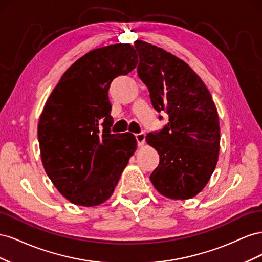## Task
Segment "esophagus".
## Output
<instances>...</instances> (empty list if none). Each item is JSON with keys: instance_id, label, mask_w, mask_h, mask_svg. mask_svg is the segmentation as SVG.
I'll return each mask as SVG.
<instances>
[{"instance_id": "1", "label": "esophagus", "mask_w": 262, "mask_h": 262, "mask_svg": "<svg viewBox=\"0 0 262 262\" xmlns=\"http://www.w3.org/2000/svg\"><path fill=\"white\" fill-rule=\"evenodd\" d=\"M136 139H137V142H138V145L142 146V145L144 144V142H145V133L144 132H140V133L136 134Z\"/></svg>"}]
</instances>
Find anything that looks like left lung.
<instances>
[{
	"label": "left lung",
	"mask_w": 262,
	"mask_h": 262,
	"mask_svg": "<svg viewBox=\"0 0 262 262\" xmlns=\"http://www.w3.org/2000/svg\"><path fill=\"white\" fill-rule=\"evenodd\" d=\"M134 47L140 58L138 75L147 86L154 109L169 117L162 130L145 138L160 154L149 179L165 196L190 199L208 184L217 163L216 107L207 86L185 61L142 40Z\"/></svg>",
	"instance_id": "left-lung-1"
}]
</instances>
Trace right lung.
Instances as JSON below:
<instances>
[{
	"instance_id": "obj_1",
	"label": "right lung",
	"mask_w": 262,
	"mask_h": 262,
	"mask_svg": "<svg viewBox=\"0 0 262 262\" xmlns=\"http://www.w3.org/2000/svg\"><path fill=\"white\" fill-rule=\"evenodd\" d=\"M130 43L90 51L62 75L39 118L45 170L72 203L94 207L109 199L137 148L132 133H112L110 83L137 67Z\"/></svg>"
}]
</instances>
